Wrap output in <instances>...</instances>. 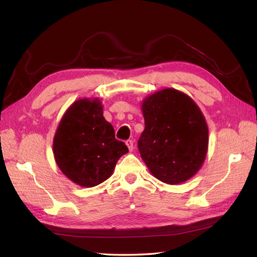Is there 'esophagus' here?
<instances>
[{
    "mask_svg": "<svg viewBox=\"0 0 257 257\" xmlns=\"http://www.w3.org/2000/svg\"><path fill=\"white\" fill-rule=\"evenodd\" d=\"M125 145H127L129 151H133L134 150V140H132V139L127 140V141H125Z\"/></svg>",
    "mask_w": 257,
    "mask_h": 257,
    "instance_id": "1",
    "label": "esophagus"
}]
</instances>
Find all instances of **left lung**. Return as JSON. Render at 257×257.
Here are the masks:
<instances>
[{"label": "left lung", "mask_w": 257, "mask_h": 257, "mask_svg": "<svg viewBox=\"0 0 257 257\" xmlns=\"http://www.w3.org/2000/svg\"><path fill=\"white\" fill-rule=\"evenodd\" d=\"M143 113L138 149L150 172L168 184L192 178L209 145V129L198 105L183 92L166 88L146 98Z\"/></svg>", "instance_id": "8db88e82"}]
</instances>
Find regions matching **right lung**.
<instances>
[{
    "instance_id": "obj_1",
    "label": "right lung",
    "mask_w": 257,
    "mask_h": 257,
    "mask_svg": "<svg viewBox=\"0 0 257 257\" xmlns=\"http://www.w3.org/2000/svg\"><path fill=\"white\" fill-rule=\"evenodd\" d=\"M53 151L65 176L80 187L91 188L111 176L128 148L114 138L113 127L102 116L101 101L83 98L64 113Z\"/></svg>"
}]
</instances>
